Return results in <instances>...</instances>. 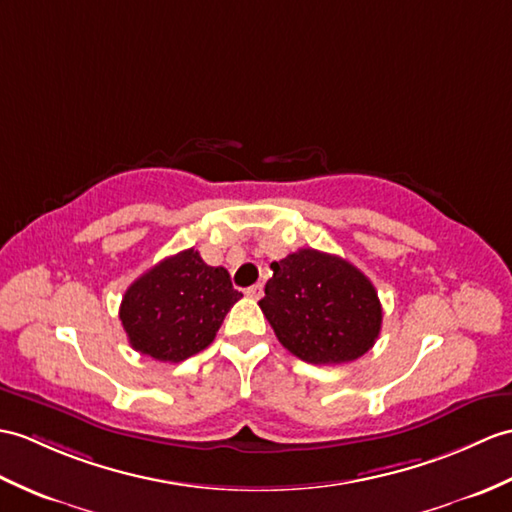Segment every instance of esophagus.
<instances>
[{
    "mask_svg": "<svg viewBox=\"0 0 512 512\" xmlns=\"http://www.w3.org/2000/svg\"><path fill=\"white\" fill-rule=\"evenodd\" d=\"M261 294H264V285L255 283L251 288H246V296H251V299H261Z\"/></svg>",
    "mask_w": 512,
    "mask_h": 512,
    "instance_id": "34e87169",
    "label": "esophagus"
}]
</instances>
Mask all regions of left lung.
I'll return each mask as SVG.
<instances>
[{
  "label": "left lung",
  "mask_w": 512,
  "mask_h": 512,
  "mask_svg": "<svg viewBox=\"0 0 512 512\" xmlns=\"http://www.w3.org/2000/svg\"><path fill=\"white\" fill-rule=\"evenodd\" d=\"M261 312L279 342L310 364L362 358L382 329L375 285L347 259L301 248L272 261Z\"/></svg>",
  "instance_id": "8db88e82"
}]
</instances>
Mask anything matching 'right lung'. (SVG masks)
Here are the masks:
<instances>
[{
    "mask_svg": "<svg viewBox=\"0 0 512 512\" xmlns=\"http://www.w3.org/2000/svg\"><path fill=\"white\" fill-rule=\"evenodd\" d=\"M240 299L227 268L207 266L187 248L130 283L120 320L135 351L159 362H183L209 347Z\"/></svg>",
    "mask_w": 512,
    "mask_h": 512,
    "instance_id": "1",
    "label": "right lung"
}]
</instances>
